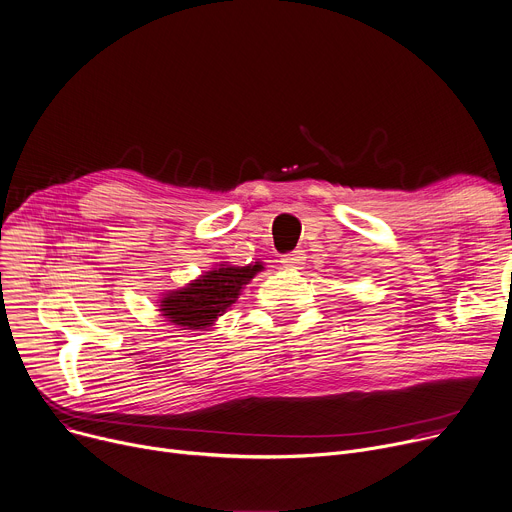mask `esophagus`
<instances>
[{
	"instance_id": "34e87169",
	"label": "esophagus",
	"mask_w": 512,
	"mask_h": 512,
	"mask_svg": "<svg viewBox=\"0 0 512 512\" xmlns=\"http://www.w3.org/2000/svg\"><path fill=\"white\" fill-rule=\"evenodd\" d=\"M304 261H306V255H304V251H292V253H288V255H284L282 257V265L286 267V269H300L302 265H304Z\"/></svg>"
}]
</instances>
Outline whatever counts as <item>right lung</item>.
Returning <instances> with one entry per match:
<instances>
[{
    "mask_svg": "<svg viewBox=\"0 0 512 512\" xmlns=\"http://www.w3.org/2000/svg\"><path fill=\"white\" fill-rule=\"evenodd\" d=\"M263 269L261 261L249 265L222 261L187 286L162 294L158 311L168 323L183 329H208L230 309L243 288Z\"/></svg>",
    "mask_w": 512,
    "mask_h": 512,
    "instance_id": "right-lung-1",
    "label": "right lung"
}]
</instances>
